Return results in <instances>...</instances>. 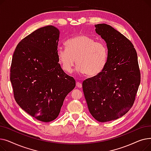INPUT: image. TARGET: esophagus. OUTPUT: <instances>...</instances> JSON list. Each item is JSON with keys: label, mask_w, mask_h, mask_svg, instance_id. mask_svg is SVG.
Listing matches in <instances>:
<instances>
[{"label": "esophagus", "mask_w": 151, "mask_h": 151, "mask_svg": "<svg viewBox=\"0 0 151 151\" xmlns=\"http://www.w3.org/2000/svg\"><path fill=\"white\" fill-rule=\"evenodd\" d=\"M76 86L79 88H82V83L80 82H76Z\"/></svg>", "instance_id": "obj_1"}]
</instances>
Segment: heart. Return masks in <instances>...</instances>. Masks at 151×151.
Here are the masks:
<instances>
[{
	"mask_svg": "<svg viewBox=\"0 0 151 151\" xmlns=\"http://www.w3.org/2000/svg\"><path fill=\"white\" fill-rule=\"evenodd\" d=\"M65 45L66 49L58 48L57 58L65 73H71L75 60L77 70L87 76H96L104 69L108 56L104 42L96 41L85 35H78L68 40Z\"/></svg>",
	"mask_w": 151,
	"mask_h": 151,
	"instance_id": "b5f03b06",
	"label": "heart"
}]
</instances>
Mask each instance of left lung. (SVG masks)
Wrapping results in <instances>:
<instances>
[{"instance_id":"obj_1","label":"left lung","mask_w":151,"mask_h":151,"mask_svg":"<svg viewBox=\"0 0 151 151\" xmlns=\"http://www.w3.org/2000/svg\"><path fill=\"white\" fill-rule=\"evenodd\" d=\"M95 27L106 43L107 61L100 73L83 81V90L91 115L105 122L122 117L132 107L141 74L137 53L129 40L106 24Z\"/></svg>"}]
</instances>
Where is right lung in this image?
I'll list each match as a JSON object with an SVG mask.
<instances>
[{
  "mask_svg": "<svg viewBox=\"0 0 151 151\" xmlns=\"http://www.w3.org/2000/svg\"><path fill=\"white\" fill-rule=\"evenodd\" d=\"M59 34L52 26L40 28L21 40L12 58L14 99L26 113L44 122L58 117L63 100L76 85L58 63Z\"/></svg>",
  "mask_w": 151,
  "mask_h": 151,
  "instance_id": "right-lung-1",
  "label": "right lung"
}]
</instances>
